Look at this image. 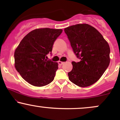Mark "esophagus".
<instances>
[{
    "instance_id": "esophagus-1",
    "label": "esophagus",
    "mask_w": 120,
    "mask_h": 120,
    "mask_svg": "<svg viewBox=\"0 0 120 120\" xmlns=\"http://www.w3.org/2000/svg\"><path fill=\"white\" fill-rule=\"evenodd\" d=\"M64 62H62V61H58V64L60 65H63L64 64Z\"/></svg>"
}]
</instances>
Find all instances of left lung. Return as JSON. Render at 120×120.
<instances>
[{
	"label": "left lung",
	"mask_w": 120,
	"mask_h": 120,
	"mask_svg": "<svg viewBox=\"0 0 120 120\" xmlns=\"http://www.w3.org/2000/svg\"><path fill=\"white\" fill-rule=\"evenodd\" d=\"M65 33L79 62L72 61L68 74L72 83L85 87L97 82L108 67L110 48L108 42L95 27L77 24L65 28Z\"/></svg>",
	"instance_id": "obj_1"
}]
</instances>
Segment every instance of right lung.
<instances>
[{"label": "right lung", "mask_w": 120, "mask_h": 120, "mask_svg": "<svg viewBox=\"0 0 120 120\" xmlns=\"http://www.w3.org/2000/svg\"><path fill=\"white\" fill-rule=\"evenodd\" d=\"M62 29L41 28L30 31L24 37L15 51V67L26 82L42 87L53 80L58 64L47 60L55 40Z\"/></svg>", "instance_id": "add662e5"}]
</instances>
